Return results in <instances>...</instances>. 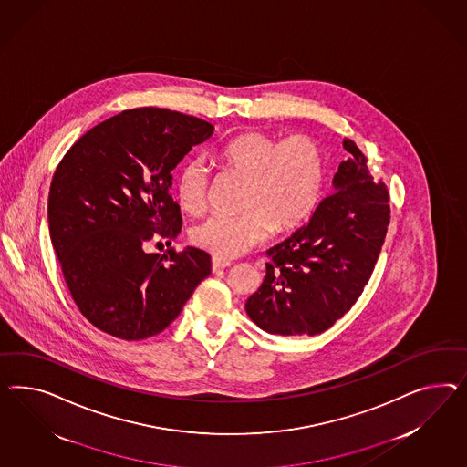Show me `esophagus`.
I'll return each mask as SVG.
<instances>
[{
    "label": "esophagus",
    "mask_w": 467,
    "mask_h": 467,
    "mask_svg": "<svg viewBox=\"0 0 467 467\" xmlns=\"http://www.w3.org/2000/svg\"><path fill=\"white\" fill-rule=\"evenodd\" d=\"M229 265H231V262H227V260L213 258V272H219V270H223V268H226Z\"/></svg>",
    "instance_id": "esophagus-1"
}]
</instances>
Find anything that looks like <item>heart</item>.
I'll use <instances>...</instances> for the list:
<instances>
[{
    "label": "heart",
    "instance_id": "b5f03b06",
    "mask_svg": "<svg viewBox=\"0 0 467 467\" xmlns=\"http://www.w3.org/2000/svg\"><path fill=\"white\" fill-rule=\"evenodd\" d=\"M219 161L246 178L238 214H213L192 229L195 246L215 258H236L264 243L272 231L290 233L309 219L321 199L327 158L317 139L309 134L280 138L266 130H248L231 139ZM211 177L199 158L178 170L175 195L182 211L199 214L209 199Z\"/></svg>",
    "mask_w": 467,
    "mask_h": 467
}]
</instances>
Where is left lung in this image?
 I'll return each instance as SVG.
<instances>
[{
  "instance_id": "left-lung-1",
  "label": "left lung",
  "mask_w": 467,
  "mask_h": 467,
  "mask_svg": "<svg viewBox=\"0 0 467 467\" xmlns=\"http://www.w3.org/2000/svg\"><path fill=\"white\" fill-rule=\"evenodd\" d=\"M333 178L335 190L307 224L266 250L265 278L246 313L272 335H319L352 309L374 272L391 221L389 192L370 177L352 139Z\"/></svg>"
}]
</instances>
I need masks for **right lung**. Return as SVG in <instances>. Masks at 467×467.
Listing matches in <instances>:
<instances>
[{
    "instance_id": "add662e5",
    "label": "right lung",
    "mask_w": 467,
    "mask_h": 467,
    "mask_svg": "<svg viewBox=\"0 0 467 467\" xmlns=\"http://www.w3.org/2000/svg\"><path fill=\"white\" fill-rule=\"evenodd\" d=\"M213 132L193 115L132 109L89 129L57 164L47 207L52 246L93 327L146 340L168 328L209 277L211 256L199 248H168L161 256L144 246L177 238L171 170Z\"/></svg>"
}]
</instances>
